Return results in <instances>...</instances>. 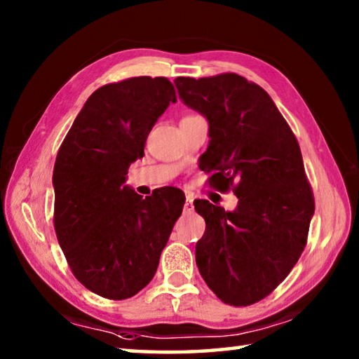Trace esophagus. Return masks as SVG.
Segmentation results:
<instances>
[{
	"label": "esophagus",
	"mask_w": 359,
	"mask_h": 359,
	"mask_svg": "<svg viewBox=\"0 0 359 359\" xmlns=\"http://www.w3.org/2000/svg\"><path fill=\"white\" fill-rule=\"evenodd\" d=\"M184 212H193V196L187 195V200L184 204Z\"/></svg>",
	"instance_id": "obj_1"
}]
</instances>
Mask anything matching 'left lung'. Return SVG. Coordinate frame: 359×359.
I'll list each match as a JSON object with an SVG mask.
<instances>
[{
	"instance_id": "left-lung-1",
	"label": "left lung",
	"mask_w": 359,
	"mask_h": 359,
	"mask_svg": "<svg viewBox=\"0 0 359 359\" xmlns=\"http://www.w3.org/2000/svg\"><path fill=\"white\" fill-rule=\"evenodd\" d=\"M185 105L209 123L200 169L238 196L235 210L196 200L206 231L196 265L222 302L248 306L276 289L302 254L315 212L299 142L275 102L236 73L174 79Z\"/></svg>"
}]
</instances>
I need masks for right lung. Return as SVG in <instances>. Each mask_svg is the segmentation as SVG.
Instances as JSON below:
<instances>
[{
  "instance_id": "1",
  "label": "right lung",
  "mask_w": 359,
  "mask_h": 359,
  "mask_svg": "<svg viewBox=\"0 0 359 359\" xmlns=\"http://www.w3.org/2000/svg\"><path fill=\"white\" fill-rule=\"evenodd\" d=\"M177 102L164 76H135L90 94L57 153L54 229L76 280L111 300L129 299L155 276L180 217L184 191L142 198L124 184L151 128Z\"/></svg>"
}]
</instances>
